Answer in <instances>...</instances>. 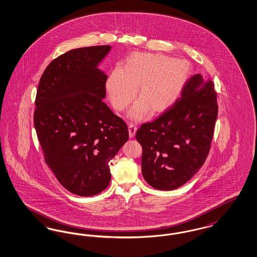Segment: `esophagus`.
<instances>
[{"mask_svg":"<svg viewBox=\"0 0 257 257\" xmlns=\"http://www.w3.org/2000/svg\"><path fill=\"white\" fill-rule=\"evenodd\" d=\"M137 130H138L137 124L132 123V122L129 124V137H130V138H134V136H135V134L137 132Z\"/></svg>","mask_w":257,"mask_h":257,"instance_id":"obj_1","label":"esophagus"}]
</instances>
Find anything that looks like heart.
<instances>
[{"label":"heart","instance_id":"b5f03b06","mask_svg":"<svg viewBox=\"0 0 257 257\" xmlns=\"http://www.w3.org/2000/svg\"><path fill=\"white\" fill-rule=\"evenodd\" d=\"M191 72L189 63L172 59L159 53L132 54L124 66L111 72L106 88L113 107L123 111L136 96L130 116L141 119L151 110L153 113L165 112L180 96Z\"/></svg>","mask_w":257,"mask_h":257}]
</instances>
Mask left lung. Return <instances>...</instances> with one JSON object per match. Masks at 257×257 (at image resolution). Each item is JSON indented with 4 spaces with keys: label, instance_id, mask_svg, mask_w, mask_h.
I'll return each mask as SVG.
<instances>
[{
    "label": "left lung",
    "instance_id": "obj_1",
    "mask_svg": "<svg viewBox=\"0 0 257 257\" xmlns=\"http://www.w3.org/2000/svg\"><path fill=\"white\" fill-rule=\"evenodd\" d=\"M217 115L214 83L193 75L171 107L137 131L144 180L159 190L185 185L205 164Z\"/></svg>",
    "mask_w": 257,
    "mask_h": 257
}]
</instances>
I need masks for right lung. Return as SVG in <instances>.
I'll list each match as a JSON object with an SVG mask.
<instances>
[{
    "instance_id": "obj_1",
    "label": "right lung",
    "mask_w": 257,
    "mask_h": 257,
    "mask_svg": "<svg viewBox=\"0 0 257 257\" xmlns=\"http://www.w3.org/2000/svg\"><path fill=\"white\" fill-rule=\"evenodd\" d=\"M110 46L74 49L43 72L34 127L45 162L67 190L96 195L109 185V162L129 138L128 127L103 102L107 75L97 65Z\"/></svg>"
}]
</instances>
